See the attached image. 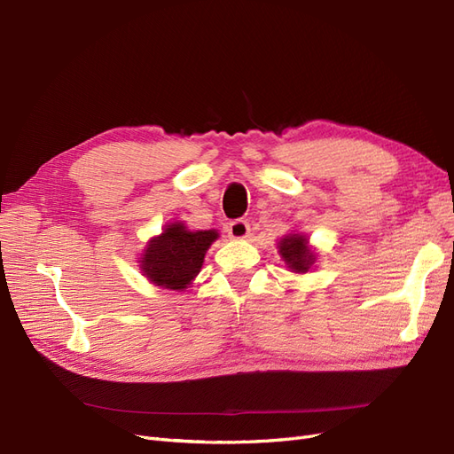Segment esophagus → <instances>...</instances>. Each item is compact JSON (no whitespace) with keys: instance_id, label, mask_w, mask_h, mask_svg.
<instances>
[{"instance_id":"34e87169","label":"esophagus","mask_w":454,"mask_h":454,"mask_svg":"<svg viewBox=\"0 0 454 454\" xmlns=\"http://www.w3.org/2000/svg\"><path fill=\"white\" fill-rule=\"evenodd\" d=\"M248 233H251V226L243 218H238V221L228 224V236L233 239H245Z\"/></svg>"}]
</instances>
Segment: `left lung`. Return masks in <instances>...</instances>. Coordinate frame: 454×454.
Here are the masks:
<instances>
[{"label": "left lung", "instance_id": "obj_1", "mask_svg": "<svg viewBox=\"0 0 454 454\" xmlns=\"http://www.w3.org/2000/svg\"><path fill=\"white\" fill-rule=\"evenodd\" d=\"M281 256L285 258V262L288 264V268H292L298 273H303L309 270V266L313 264V253L311 248L307 247V241L300 233H290L281 243Z\"/></svg>", "mask_w": 454, "mask_h": 454}]
</instances>
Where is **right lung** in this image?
Returning <instances> with one entry per match:
<instances>
[{
	"label": "right lung",
	"instance_id": "right-lung-1",
	"mask_svg": "<svg viewBox=\"0 0 454 454\" xmlns=\"http://www.w3.org/2000/svg\"><path fill=\"white\" fill-rule=\"evenodd\" d=\"M216 238L215 230L188 231L181 223L169 224L162 236L149 243L141 268L153 283L183 290L200 273L203 256Z\"/></svg>",
	"mask_w": 454,
	"mask_h": 454
}]
</instances>
